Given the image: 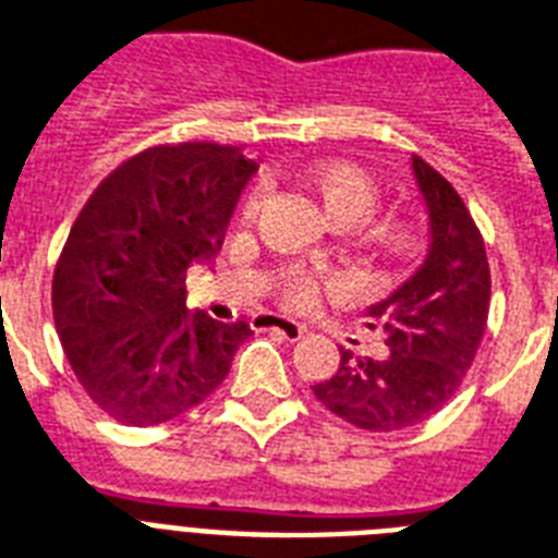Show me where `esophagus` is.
Instances as JSON below:
<instances>
[{
	"mask_svg": "<svg viewBox=\"0 0 558 558\" xmlns=\"http://www.w3.org/2000/svg\"><path fill=\"white\" fill-rule=\"evenodd\" d=\"M257 326L260 329H269V332H278L283 335L287 341H298V338H303V324H298V320L292 318H283V315H264V318H257Z\"/></svg>",
	"mask_w": 558,
	"mask_h": 558,
	"instance_id": "esophagus-1",
	"label": "esophagus"
}]
</instances>
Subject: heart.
I'll return each instance as SVG.
<instances>
[{
	"label": "heart",
	"instance_id": "obj_1",
	"mask_svg": "<svg viewBox=\"0 0 558 558\" xmlns=\"http://www.w3.org/2000/svg\"><path fill=\"white\" fill-rule=\"evenodd\" d=\"M312 185L318 189L329 211H347V215H355L357 220L373 215L375 203H378V185L373 183V177L357 166H347V162H332V166L318 169L312 174ZM255 206L257 194L248 203V208ZM289 298L294 303H310L315 298V280L303 271H294L289 280Z\"/></svg>",
	"mask_w": 558,
	"mask_h": 558
}]
</instances>
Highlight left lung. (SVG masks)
Masks as SVG:
<instances>
[{
  "label": "left lung",
  "instance_id": "obj_1",
  "mask_svg": "<svg viewBox=\"0 0 558 558\" xmlns=\"http://www.w3.org/2000/svg\"><path fill=\"white\" fill-rule=\"evenodd\" d=\"M412 174L429 217L427 255L366 310V326L381 329L389 352L361 357L341 350L338 373L312 387L326 410L373 433L415 427L456 396L490 312V266L468 206L421 157H412Z\"/></svg>",
  "mask_w": 558,
  "mask_h": 558
}]
</instances>
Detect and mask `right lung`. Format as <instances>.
I'll use <instances>...</instances> for the list:
<instances>
[{
	"label": "right lung",
	"mask_w": 558,
	"mask_h": 558,
	"mask_svg": "<svg viewBox=\"0 0 558 558\" xmlns=\"http://www.w3.org/2000/svg\"><path fill=\"white\" fill-rule=\"evenodd\" d=\"M255 171L234 146L148 148L76 217L53 271V320L90 401L120 424L154 427L201 404L252 335L246 320L185 310V271L220 252Z\"/></svg>",
	"instance_id": "obj_1"
}]
</instances>
